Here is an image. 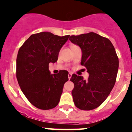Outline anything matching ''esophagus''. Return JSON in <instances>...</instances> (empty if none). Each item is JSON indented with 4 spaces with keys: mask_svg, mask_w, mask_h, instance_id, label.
<instances>
[{
    "mask_svg": "<svg viewBox=\"0 0 132 132\" xmlns=\"http://www.w3.org/2000/svg\"><path fill=\"white\" fill-rule=\"evenodd\" d=\"M71 76H72V74L71 73H69V74H68V78H69V80H70V79L71 78Z\"/></svg>",
    "mask_w": 132,
    "mask_h": 132,
    "instance_id": "1",
    "label": "esophagus"
}]
</instances>
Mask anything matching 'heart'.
Instances as JSON below:
<instances>
[{
  "label": "heart",
  "instance_id": "b5f03b06",
  "mask_svg": "<svg viewBox=\"0 0 132 132\" xmlns=\"http://www.w3.org/2000/svg\"><path fill=\"white\" fill-rule=\"evenodd\" d=\"M75 46H77V45H71V48H73V47H75Z\"/></svg>",
  "mask_w": 132,
  "mask_h": 132
}]
</instances>
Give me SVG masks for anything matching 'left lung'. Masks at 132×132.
I'll return each mask as SVG.
<instances>
[{
    "instance_id": "1",
    "label": "left lung",
    "mask_w": 132,
    "mask_h": 132,
    "mask_svg": "<svg viewBox=\"0 0 132 132\" xmlns=\"http://www.w3.org/2000/svg\"><path fill=\"white\" fill-rule=\"evenodd\" d=\"M69 40L82 52L81 64L89 74L88 80L72 75L71 92L75 106L89 111L101 106L116 82L119 61L113 45L108 38L94 32L71 36Z\"/></svg>"
}]
</instances>
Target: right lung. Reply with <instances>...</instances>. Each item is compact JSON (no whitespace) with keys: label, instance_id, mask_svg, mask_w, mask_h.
<instances>
[{"label":"right lung","instance_id":"add662e5","mask_svg":"<svg viewBox=\"0 0 132 132\" xmlns=\"http://www.w3.org/2000/svg\"><path fill=\"white\" fill-rule=\"evenodd\" d=\"M70 35H55L44 31L31 35L18 53L16 78L21 90L30 103L38 109L54 108L60 101L68 72L51 74L50 62H57L59 51Z\"/></svg>","mask_w":132,"mask_h":132}]
</instances>
